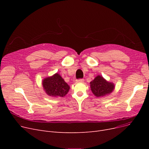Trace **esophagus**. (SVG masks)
<instances>
[{
    "mask_svg": "<svg viewBox=\"0 0 149 149\" xmlns=\"http://www.w3.org/2000/svg\"><path fill=\"white\" fill-rule=\"evenodd\" d=\"M83 81H84V80L82 79L76 80V83H81V82H83Z\"/></svg>",
    "mask_w": 149,
    "mask_h": 149,
    "instance_id": "obj_1",
    "label": "esophagus"
}]
</instances>
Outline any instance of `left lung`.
<instances>
[{"mask_svg": "<svg viewBox=\"0 0 149 149\" xmlns=\"http://www.w3.org/2000/svg\"><path fill=\"white\" fill-rule=\"evenodd\" d=\"M90 84L91 91L97 97H105L110 94L115 88V84L113 83L107 81L101 75L97 76Z\"/></svg>", "mask_w": 149, "mask_h": 149, "instance_id": "8db88e82", "label": "left lung"}]
</instances>
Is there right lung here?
<instances>
[{
	"mask_svg": "<svg viewBox=\"0 0 149 149\" xmlns=\"http://www.w3.org/2000/svg\"><path fill=\"white\" fill-rule=\"evenodd\" d=\"M42 84L46 94L54 97H65L70 89L69 86L57 73L45 78L43 80Z\"/></svg>",
	"mask_w": 149,
	"mask_h": 149,
	"instance_id": "1",
	"label": "right lung"
}]
</instances>
